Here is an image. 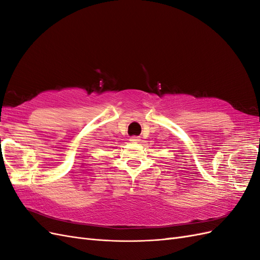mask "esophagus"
Listing matches in <instances>:
<instances>
[{
    "mask_svg": "<svg viewBox=\"0 0 260 260\" xmlns=\"http://www.w3.org/2000/svg\"><path fill=\"white\" fill-rule=\"evenodd\" d=\"M140 141H141V139H140V137H131L130 138V142L131 143H139L140 142Z\"/></svg>",
    "mask_w": 260,
    "mask_h": 260,
    "instance_id": "esophagus-1",
    "label": "esophagus"
}]
</instances>
